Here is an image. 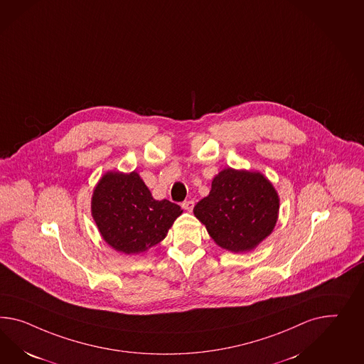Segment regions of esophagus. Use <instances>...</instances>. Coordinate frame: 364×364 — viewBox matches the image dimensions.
Returning <instances> with one entry per match:
<instances>
[{"label":"esophagus","mask_w":364,"mask_h":364,"mask_svg":"<svg viewBox=\"0 0 364 364\" xmlns=\"http://www.w3.org/2000/svg\"><path fill=\"white\" fill-rule=\"evenodd\" d=\"M182 207H183L186 211H193V208H194V202H193V200H185V202L182 203Z\"/></svg>","instance_id":"esophagus-1"}]
</instances>
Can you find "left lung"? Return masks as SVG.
I'll return each mask as SVG.
<instances>
[{"label":"left lung","instance_id":"left-lung-1","mask_svg":"<svg viewBox=\"0 0 364 364\" xmlns=\"http://www.w3.org/2000/svg\"><path fill=\"white\" fill-rule=\"evenodd\" d=\"M277 191L259 171L224 168L194 207L207 232L227 251L248 252L268 237L279 218Z\"/></svg>","mask_w":364,"mask_h":364}]
</instances>
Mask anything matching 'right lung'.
<instances>
[{
    "instance_id": "add662e5",
    "label": "right lung",
    "mask_w": 364,
    "mask_h": 364,
    "mask_svg": "<svg viewBox=\"0 0 364 364\" xmlns=\"http://www.w3.org/2000/svg\"><path fill=\"white\" fill-rule=\"evenodd\" d=\"M91 211L105 242L125 255L162 242L183 213L168 199L156 200L136 171L105 173L95 187Z\"/></svg>"
}]
</instances>
